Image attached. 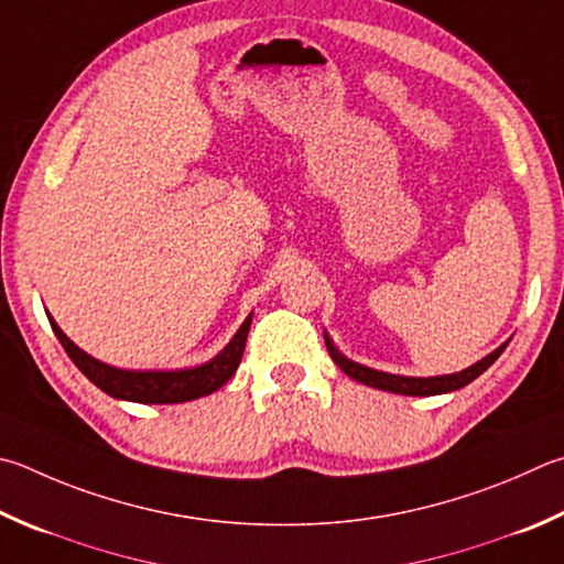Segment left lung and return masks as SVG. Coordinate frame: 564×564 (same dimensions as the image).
Instances as JSON below:
<instances>
[{
  "instance_id": "obj_1",
  "label": "left lung",
  "mask_w": 564,
  "mask_h": 564,
  "mask_svg": "<svg viewBox=\"0 0 564 564\" xmlns=\"http://www.w3.org/2000/svg\"><path fill=\"white\" fill-rule=\"evenodd\" d=\"M506 345H500L498 350L486 355L484 360H478L476 365H470V367H466V370L454 372V375H442V377H404V375H389V372L372 370V367H365V365H357L352 360H347V357L340 350H337L330 337H327V333H325L327 352H330L333 362L340 367V370L347 377H352V380L362 382L367 387H377V389H384V392L409 394V397H432V394L456 392V389L466 387L468 382H474L478 375H484L488 367L498 360L500 352L506 350Z\"/></svg>"
}]
</instances>
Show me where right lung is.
I'll list each match as a JSON object with an SVG mask.
<instances>
[{
    "instance_id": "right-lung-1",
    "label": "right lung",
    "mask_w": 564,
    "mask_h": 564,
    "mask_svg": "<svg viewBox=\"0 0 564 564\" xmlns=\"http://www.w3.org/2000/svg\"><path fill=\"white\" fill-rule=\"evenodd\" d=\"M251 315L241 323L237 335L217 357H212L204 365L187 367V370H120V367H110L80 350L76 343H70L51 315L48 323L74 365L106 394L138 404H180L217 392L219 387L231 380L241 362L243 347H247Z\"/></svg>"
}]
</instances>
